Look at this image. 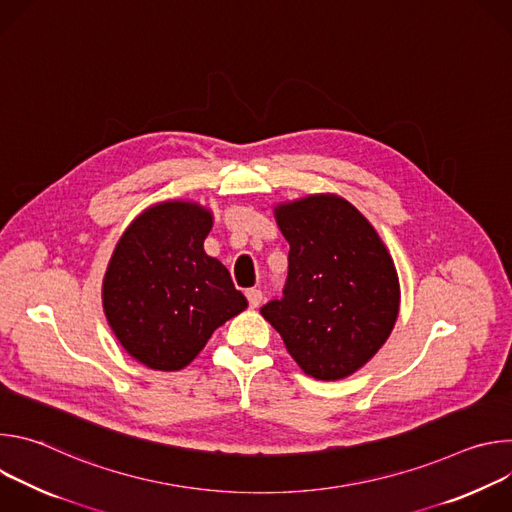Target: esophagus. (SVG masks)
<instances>
[{"label":"esophagus","mask_w":512,"mask_h":512,"mask_svg":"<svg viewBox=\"0 0 512 512\" xmlns=\"http://www.w3.org/2000/svg\"><path fill=\"white\" fill-rule=\"evenodd\" d=\"M247 300H249V306H251V308H259L261 302H263V291L257 289V287L247 289Z\"/></svg>","instance_id":"34e87169"}]
</instances>
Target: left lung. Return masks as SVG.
Returning a JSON list of instances; mask_svg holds the SVG:
<instances>
[{
  "label": "left lung",
  "mask_w": 512,
  "mask_h": 512,
  "mask_svg": "<svg viewBox=\"0 0 512 512\" xmlns=\"http://www.w3.org/2000/svg\"><path fill=\"white\" fill-rule=\"evenodd\" d=\"M273 210L289 243V265L283 298L261 314L306 375L344 379L377 354L397 322L393 259L367 218L336 194Z\"/></svg>",
  "instance_id": "obj_1"
}]
</instances>
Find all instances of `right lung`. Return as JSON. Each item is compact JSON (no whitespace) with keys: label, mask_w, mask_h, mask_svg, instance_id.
Masks as SVG:
<instances>
[{"label":"right lung","mask_w":512,"mask_h":512,"mask_svg":"<svg viewBox=\"0 0 512 512\" xmlns=\"http://www.w3.org/2000/svg\"><path fill=\"white\" fill-rule=\"evenodd\" d=\"M212 212L168 200L121 235L103 279V310L121 346L154 371H180L212 332L247 308L229 269L204 253Z\"/></svg>","instance_id":"add662e5"}]
</instances>
